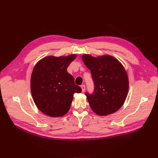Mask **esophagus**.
Instances as JSON below:
<instances>
[{
  "instance_id": "34e87169",
  "label": "esophagus",
  "mask_w": 158,
  "mask_h": 158,
  "mask_svg": "<svg viewBox=\"0 0 158 158\" xmlns=\"http://www.w3.org/2000/svg\"><path fill=\"white\" fill-rule=\"evenodd\" d=\"M85 88H86V86H85V85H82L81 86V89H82V92H84L85 91Z\"/></svg>"
}]
</instances>
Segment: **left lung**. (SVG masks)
Masks as SVG:
<instances>
[{
	"label": "left lung",
	"mask_w": 158,
	"mask_h": 158,
	"mask_svg": "<svg viewBox=\"0 0 158 158\" xmlns=\"http://www.w3.org/2000/svg\"><path fill=\"white\" fill-rule=\"evenodd\" d=\"M82 58L90 70L95 85L92 94L86 93L91 109L99 116L116 112L123 106L128 93L129 79L125 68L108 54L94 57L85 54Z\"/></svg>",
	"instance_id": "1"
}]
</instances>
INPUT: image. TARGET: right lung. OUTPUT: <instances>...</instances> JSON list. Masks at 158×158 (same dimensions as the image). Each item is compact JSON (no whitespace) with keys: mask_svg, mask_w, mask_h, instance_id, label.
<instances>
[{"mask_svg":"<svg viewBox=\"0 0 158 158\" xmlns=\"http://www.w3.org/2000/svg\"><path fill=\"white\" fill-rule=\"evenodd\" d=\"M76 57L48 56L34 67L31 78L32 96L36 107L48 116H64L69 112L74 94L82 92L67 68Z\"/></svg>","mask_w":158,"mask_h":158,"instance_id":"add662e5","label":"right lung"}]
</instances>
